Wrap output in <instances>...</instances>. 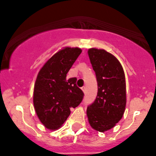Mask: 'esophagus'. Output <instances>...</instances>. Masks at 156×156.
<instances>
[{
  "label": "esophagus",
  "mask_w": 156,
  "mask_h": 156,
  "mask_svg": "<svg viewBox=\"0 0 156 156\" xmlns=\"http://www.w3.org/2000/svg\"><path fill=\"white\" fill-rule=\"evenodd\" d=\"M86 89H87L86 87H82V90L83 92H84V93H85V92H86Z\"/></svg>",
  "instance_id": "obj_1"
}]
</instances>
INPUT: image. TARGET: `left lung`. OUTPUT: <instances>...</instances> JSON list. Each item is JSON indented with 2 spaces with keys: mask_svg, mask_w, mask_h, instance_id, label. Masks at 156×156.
Masks as SVG:
<instances>
[{
  "mask_svg": "<svg viewBox=\"0 0 156 156\" xmlns=\"http://www.w3.org/2000/svg\"><path fill=\"white\" fill-rule=\"evenodd\" d=\"M88 55L96 75L98 94L88 105L87 115L92 128L105 132L115 126L124 113L126 81L118 59L105 50L91 48Z\"/></svg>",
  "mask_w": 156,
  "mask_h": 156,
  "instance_id": "left-lung-1",
  "label": "left lung"
}]
</instances>
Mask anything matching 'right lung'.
Here are the masks:
<instances>
[{"label": "right lung", "mask_w": 156, "mask_h": 156, "mask_svg": "<svg viewBox=\"0 0 156 156\" xmlns=\"http://www.w3.org/2000/svg\"><path fill=\"white\" fill-rule=\"evenodd\" d=\"M82 52L78 48H66L55 54L40 70L34 85V105L37 116L48 129H57L83 98L76 77L66 75Z\"/></svg>", "instance_id": "1"}]
</instances>
